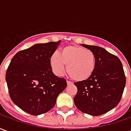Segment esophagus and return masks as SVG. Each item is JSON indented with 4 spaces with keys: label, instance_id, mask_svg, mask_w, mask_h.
<instances>
[{
    "label": "esophagus",
    "instance_id": "34e87169",
    "mask_svg": "<svg viewBox=\"0 0 131 131\" xmlns=\"http://www.w3.org/2000/svg\"><path fill=\"white\" fill-rule=\"evenodd\" d=\"M67 85H70L72 83H71V81H67Z\"/></svg>",
    "mask_w": 131,
    "mask_h": 131
}]
</instances>
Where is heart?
<instances>
[{"label":"heart","instance_id":"1","mask_svg":"<svg viewBox=\"0 0 131 131\" xmlns=\"http://www.w3.org/2000/svg\"><path fill=\"white\" fill-rule=\"evenodd\" d=\"M52 70L57 76H61L65 69L69 76L77 81H84L93 75L96 57L93 52L83 47L65 46L60 50V54L53 53L50 58Z\"/></svg>","mask_w":131,"mask_h":131}]
</instances>
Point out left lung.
<instances>
[{"label":"left lung","mask_w":131,"mask_h":131,"mask_svg":"<svg viewBox=\"0 0 131 131\" xmlns=\"http://www.w3.org/2000/svg\"><path fill=\"white\" fill-rule=\"evenodd\" d=\"M95 54L96 65L88 80L74 83L78 89L74 101L76 107L85 114L102 115L117 106L126 85L123 65L118 57L105 49L81 44Z\"/></svg>","instance_id":"obj_1"}]
</instances>
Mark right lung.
<instances>
[{
    "mask_svg": "<svg viewBox=\"0 0 131 131\" xmlns=\"http://www.w3.org/2000/svg\"><path fill=\"white\" fill-rule=\"evenodd\" d=\"M60 42L34 44L16 53L10 62L5 75L9 94L25 112L35 116L48 112L67 85L64 79L53 74L50 64Z\"/></svg>",
    "mask_w": 131,
    "mask_h": 131,
    "instance_id": "1",
    "label": "right lung"
}]
</instances>
